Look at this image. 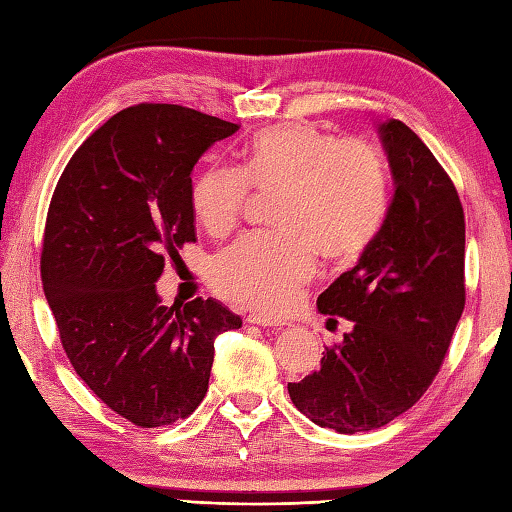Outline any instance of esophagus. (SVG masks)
Here are the masks:
<instances>
[{
    "instance_id": "obj_1",
    "label": "esophagus",
    "mask_w": 512,
    "mask_h": 512,
    "mask_svg": "<svg viewBox=\"0 0 512 512\" xmlns=\"http://www.w3.org/2000/svg\"><path fill=\"white\" fill-rule=\"evenodd\" d=\"M248 324H257V326H264V328H270V326H284V322H277V319H270V317H264V315H248L246 317Z\"/></svg>"
}]
</instances>
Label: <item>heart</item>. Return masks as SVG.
Returning a JSON list of instances; mask_svg holds the SVG:
<instances>
[{
    "mask_svg": "<svg viewBox=\"0 0 512 512\" xmlns=\"http://www.w3.org/2000/svg\"><path fill=\"white\" fill-rule=\"evenodd\" d=\"M273 195L275 235H253L222 250L210 284L230 302L279 313L326 262H353L386 213V170L373 148L337 139L310 122L268 126L239 153L237 170L208 166L193 179L190 206L206 233L228 235L250 191Z\"/></svg>",
    "mask_w": 512,
    "mask_h": 512,
    "instance_id": "obj_1",
    "label": "heart"
}]
</instances>
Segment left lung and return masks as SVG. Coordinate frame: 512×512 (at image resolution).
I'll use <instances>...</instances> for the list:
<instances>
[{
    "label": "left lung",
    "instance_id": "obj_1",
    "mask_svg": "<svg viewBox=\"0 0 512 512\" xmlns=\"http://www.w3.org/2000/svg\"><path fill=\"white\" fill-rule=\"evenodd\" d=\"M395 195L373 242L317 297L328 326L350 322L322 364L288 384L297 410L322 428H382L419 402L444 364L466 306V222L457 188L399 119L379 126Z\"/></svg>",
    "mask_w": 512,
    "mask_h": 512
}]
</instances>
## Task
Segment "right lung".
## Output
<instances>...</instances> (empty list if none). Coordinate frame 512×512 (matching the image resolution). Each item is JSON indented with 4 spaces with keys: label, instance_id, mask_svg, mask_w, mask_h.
<instances>
[{
    "label": "right lung",
    "instance_id": "obj_1",
    "mask_svg": "<svg viewBox=\"0 0 512 512\" xmlns=\"http://www.w3.org/2000/svg\"><path fill=\"white\" fill-rule=\"evenodd\" d=\"M237 124L177 104L119 110L70 157L50 199L42 284L79 379L130 424L202 404L215 337L242 319L215 299L162 306L155 282L195 242L190 170Z\"/></svg>",
    "mask_w": 512,
    "mask_h": 512
}]
</instances>
